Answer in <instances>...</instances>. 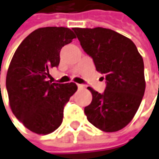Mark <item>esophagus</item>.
Listing matches in <instances>:
<instances>
[{
	"instance_id": "1",
	"label": "esophagus",
	"mask_w": 159,
	"mask_h": 159,
	"mask_svg": "<svg viewBox=\"0 0 159 159\" xmlns=\"http://www.w3.org/2000/svg\"><path fill=\"white\" fill-rule=\"evenodd\" d=\"M77 87H78V89H83V88H84V84H77Z\"/></svg>"
}]
</instances>
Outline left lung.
Segmentation results:
<instances>
[{
  "label": "left lung",
  "instance_id": "left-lung-1",
  "mask_svg": "<svg viewBox=\"0 0 159 159\" xmlns=\"http://www.w3.org/2000/svg\"><path fill=\"white\" fill-rule=\"evenodd\" d=\"M73 30L107 84L103 93L88 87L92 101L84 107L85 115L105 132L123 129L137 112L144 95L143 57L131 39L114 30L102 27Z\"/></svg>",
  "mask_w": 159,
  "mask_h": 159
}]
</instances>
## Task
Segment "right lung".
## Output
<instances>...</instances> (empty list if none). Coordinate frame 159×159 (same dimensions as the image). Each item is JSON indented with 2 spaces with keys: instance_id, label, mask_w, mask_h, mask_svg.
<instances>
[{
  "instance_id": "obj_1",
  "label": "right lung",
  "mask_w": 159,
  "mask_h": 159,
  "mask_svg": "<svg viewBox=\"0 0 159 159\" xmlns=\"http://www.w3.org/2000/svg\"><path fill=\"white\" fill-rule=\"evenodd\" d=\"M75 38L66 27L39 28L23 40L9 64L6 88L11 110L36 134H50L61 126L64 107L77 90L74 83L47 79L49 69L60 63L61 48Z\"/></svg>"
}]
</instances>
